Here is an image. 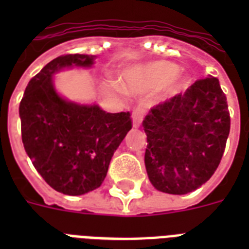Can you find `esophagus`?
Returning a JSON list of instances; mask_svg holds the SVG:
<instances>
[{
    "label": "esophagus",
    "mask_w": 249,
    "mask_h": 249,
    "mask_svg": "<svg viewBox=\"0 0 249 249\" xmlns=\"http://www.w3.org/2000/svg\"><path fill=\"white\" fill-rule=\"evenodd\" d=\"M142 123V109L137 108L133 112V128H140Z\"/></svg>",
    "instance_id": "1"
}]
</instances>
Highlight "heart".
<instances>
[{"label":"heart","instance_id":"1","mask_svg":"<svg viewBox=\"0 0 249 249\" xmlns=\"http://www.w3.org/2000/svg\"><path fill=\"white\" fill-rule=\"evenodd\" d=\"M178 70L177 64L172 62H150L129 70L123 76L120 86L129 94L148 93L164 86V99H169L183 93L191 83L189 76L179 73Z\"/></svg>","mask_w":249,"mask_h":249}]
</instances>
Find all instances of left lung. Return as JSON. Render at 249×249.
I'll use <instances>...</instances> for the list:
<instances>
[{
	"mask_svg": "<svg viewBox=\"0 0 249 249\" xmlns=\"http://www.w3.org/2000/svg\"><path fill=\"white\" fill-rule=\"evenodd\" d=\"M144 165L156 190L185 195L216 172L230 133L226 95L216 77L197 80L183 94L150 109Z\"/></svg>",
	"mask_w": 249,
	"mask_h": 249,
	"instance_id": "1",
	"label": "left lung"
}]
</instances>
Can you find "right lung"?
I'll list each match as a JSON object with an SVG mask.
<instances>
[{
  "label": "right lung",
  "instance_id": "right-lung-1",
  "mask_svg": "<svg viewBox=\"0 0 249 249\" xmlns=\"http://www.w3.org/2000/svg\"><path fill=\"white\" fill-rule=\"evenodd\" d=\"M95 58H55L31 79L19 106L21 141L33 166L49 186L72 196L102 185L113 152L132 129L129 112H106L56 91L53 76L64 68H90Z\"/></svg>",
  "mask_w": 249,
  "mask_h": 249
}]
</instances>
